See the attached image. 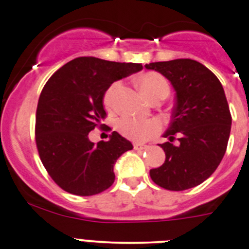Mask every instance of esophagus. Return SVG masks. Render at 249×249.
<instances>
[{
  "label": "esophagus",
  "instance_id": "obj_1",
  "mask_svg": "<svg viewBox=\"0 0 249 249\" xmlns=\"http://www.w3.org/2000/svg\"><path fill=\"white\" fill-rule=\"evenodd\" d=\"M134 148L138 151H142V150H147L148 146L147 145H143V143H139V142H135L134 143Z\"/></svg>",
  "mask_w": 249,
  "mask_h": 249
}]
</instances>
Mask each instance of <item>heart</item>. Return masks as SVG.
Returning <instances> with one entry per match:
<instances>
[{
    "label": "heart",
    "instance_id": "1",
    "mask_svg": "<svg viewBox=\"0 0 249 249\" xmlns=\"http://www.w3.org/2000/svg\"><path fill=\"white\" fill-rule=\"evenodd\" d=\"M138 82L141 93L147 99H151L162 92H168V85H167L166 80L155 72L145 73L139 78ZM118 87H119L118 83H113L107 89L103 98L104 106L107 108H111L113 106L114 96L117 93ZM118 127L123 135L135 141L148 140L161 130V125L156 120H140L135 119V118H123L118 124Z\"/></svg>",
    "mask_w": 249,
    "mask_h": 249
}]
</instances>
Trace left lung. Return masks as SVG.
<instances>
[{
  "mask_svg": "<svg viewBox=\"0 0 249 249\" xmlns=\"http://www.w3.org/2000/svg\"><path fill=\"white\" fill-rule=\"evenodd\" d=\"M171 82L176 90L172 122L161 143L166 161L150 171L151 179L168 190L201 184L221 162L231 131V113L219 78L200 62L190 59L146 64ZM178 143H171L175 134Z\"/></svg>",
  "mask_w": 249,
  "mask_h": 249,
  "instance_id": "8db88e82",
  "label": "left lung"
}]
</instances>
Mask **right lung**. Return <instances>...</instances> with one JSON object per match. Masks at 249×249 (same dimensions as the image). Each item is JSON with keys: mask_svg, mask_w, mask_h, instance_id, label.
Returning a JSON list of instances; mask_svg holds the SVG:
<instances>
[{"mask_svg": "<svg viewBox=\"0 0 249 249\" xmlns=\"http://www.w3.org/2000/svg\"><path fill=\"white\" fill-rule=\"evenodd\" d=\"M141 70V64L82 56L45 83L36 108V142L49 176L65 192L89 196L114 183V164L132 150L131 142L113 131L96 145L88 134L104 125L103 97L111 83Z\"/></svg>", "mask_w": 249, "mask_h": 249, "instance_id": "1", "label": "right lung"}]
</instances>
